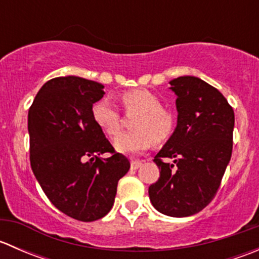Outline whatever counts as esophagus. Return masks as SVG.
<instances>
[{
	"mask_svg": "<svg viewBox=\"0 0 259 259\" xmlns=\"http://www.w3.org/2000/svg\"><path fill=\"white\" fill-rule=\"evenodd\" d=\"M142 164H143V161L142 160H132V163H130V165H132V169H138V168H140V166H142Z\"/></svg>",
	"mask_w": 259,
	"mask_h": 259,
	"instance_id": "1",
	"label": "esophagus"
}]
</instances>
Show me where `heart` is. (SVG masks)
<instances>
[{"mask_svg":"<svg viewBox=\"0 0 259 259\" xmlns=\"http://www.w3.org/2000/svg\"><path fill=\"white\" fill-rule=\"evenodd\" d=\"M120 100L126 114H138L133 119L135 130L122 133L115 139L119 153L138 154L150 148L153 142L161 143L170 138L176 127L173 111L161 105L155 93L148 89H133L120 94ZM94 122L106 137L114 138L121 127V115L110 100H99L91 106Z\"/></svg>","mask_w":259,"mask_h":259,"instance_id":"heart-1","label":"heart"}]
</instances>
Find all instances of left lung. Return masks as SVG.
Returning a JSON list of instances; mask_svg holds the SVG:
<instances>
[{"instance_id": "obj_1", "label": "left lung", "mask_w": 259, "mask_h": 259, "mask_svg": "<svg viewBox=\"0 0 259 259\" xmlns=\"http://www.w3.org/2000/svg\"><path fill=\"white\" fill-rule=\"evenodd\" d=\"M170 85L178 96V125L154 156L160 177L149 197L158 211L182 218L204 209L221 187L233 149L234 111L222 93L198 77L180 76Z\"/></svg>"}]
</instances>
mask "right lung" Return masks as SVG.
Here are the masks:
<instances>
[{
  "mask_svg": "<svg viewBox=\"0 0 259 259\" xmlns=\"http://www.w3.org/2000/svg\"><path fill=\"white\" fill-rule=\"evenodd\" d=\"M103 89L82 77H55L40 89L28 111L33 174L50 202L81 222L98 221L110 211L117 182L130 168L91 116ZM104 152L111 156L100 158Z\"/></svg>",
  "mask_w": 259,
  "mask_h": 259,
  "instance_id": "add662e5",
  "label": "right lung"
}]
</instances>
